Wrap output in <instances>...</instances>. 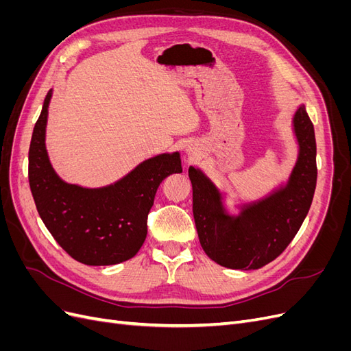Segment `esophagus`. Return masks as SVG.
Returning a JSON list of instances; mask_svg holds the SVG:
<instances>
[{"instance_id":"34e87169","label":"esophagus","mask_w":351,"mask_h":351,"mask_svg":"<svg viewBox=\"0 0 351 351\" xmlns=\"http://www.w3.org/2000/svg\"><path fill=\"white\" fill-rule=\"evenodd\" d=\"M186 152H187V155H189L190 158H193V156L197 155V151H196L195 146H187V147H186Z\"/></svg>"}]
</instances>
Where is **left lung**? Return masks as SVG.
Segmentation results:
<instances>
[{
	"mask_svg": "<svg viewBox=\"0 0 351 351\" xmlns=\"http://www.w3.org/2000/svg\"><path fill=\"white\" fill-rule=\"evenodd\" d=\"M291 127L299 152L287 182L262 199L237 205L239 214H230L226 193L200 168H189L200 246L221 267L259 269L280 256L302 227L317 177L315 130L303 104Z\"/></svg>",
	"mask_w": 351,
	"mask_h": 351,
	"instance_id": "obj_1",
	"label": "left lung"
}]
</instances>
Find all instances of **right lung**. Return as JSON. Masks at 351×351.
<instances>
[{"instance_id": "1", "label": "right lung", "mask_w": 351, "mask_h": 351, "mask_svg": "<svg viewBox=\"0 0 351 351\" xmlns=\"http://www.w3.org/2000/svg\"><path fill=\"white\" fill-rule=\"evenodd\" d=\"M52 89L35 124L29 147V184L48 231L73 259L105 267L132 259L147 234V214L162 180L182 173L180 152L159 154L115 183L83 187L52 168L45 134Z\"/></svg>"}]
</instances>
